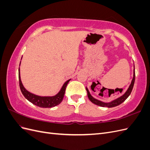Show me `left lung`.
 Returning <instances> with one entry per match:
<instances>
[{
	"instance_id": "8db88e82",
	"label": "left lung",
	"mask_w": 150,
	"mask_h": 150,
	"mask_svg": "<svg viewBox=\"0 0 150 150\" xmlns=\"http://www.w3.org/2000/svg\"><path fill=\"white\" fill-rule=\"evenodd\" d=\"M134 81H135V72H134V71H133V78L132 81H131V84L129 85L128 89H127L126 91L125 92V93L122 95L121 96H120V98H117L115 100H113L112 101H111L110 103H104L103 101H101L99 100H98V99L94 98L91 95L88 89L86 88V91H87L88 93V96L89 100L91 101L93 103L96 104L98 106H101V107H107V108H112V107H115L120 105L122 103H123L126 99L128 98V96L130 95L131 91H132L133 88V86L134 84Z\"/></svg>"
}]
</instances>
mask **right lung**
I'll return each instance as SVG.
<instances>
[{"label": "right lung", "instance_id": "add662e5", "mask_svg": "<svg viewBox=\"0 0 150 150\" xmlns=\"http://www.w3.org/2000/svg\"><path fill=\"white\" fill-rule=\"evenodd\" d=\"M21 64V62H20ZM19 86L22 94L24 96L28 99L29 101L35 104L40 108H52L59 104L63 99L64 96V93L66 91V86L69 82L71 79L67 80L66 82L63 84L62 87L56 95L53 96H40L38 95L34 94L29 92L24 87L23 84L22 83L20 76V68H19Z\"/></svg>", "mask_w": 150, "mask_h": 150}]
</instances>
